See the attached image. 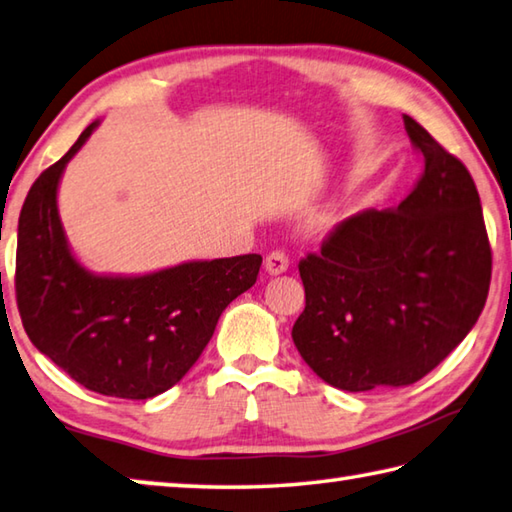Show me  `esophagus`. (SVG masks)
<instances>
[{
  "mask_svg": "<svg viewBox=\"0 0 512 512\" xmlns=\"http://www.w3.org/2000/svg\"><path fill=\"white\" fill-rule=\"evenodd\" d=\"M264 266H266L268 275H282L288 268V255L284 253V250H273V253L266 255Z\"/></svg>",
  "mask_w": 512,
  "mask_h": 512,
  "instance_id": "34e87169",
  "label": "esophagus"
}]
</instances>
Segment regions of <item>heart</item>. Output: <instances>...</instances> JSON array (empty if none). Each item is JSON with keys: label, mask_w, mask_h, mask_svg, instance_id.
Returning <instances> with one entry per match:
<instances>
[{"label": "heart", "mask_w": 512, "mask_h": 512, "mask_svg": "<svg viewBox=\"0 0 512 512\" xmlns=\"http://www.w3.org/2000/svg\"><path fill=\"white\" fill-rule=\"evenodd\" d=\"M333 221H336V212H327V215L322 217V224H333Z\"/></svg>", "instance_id": "obj_1"}]
</instances>
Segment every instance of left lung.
Wrapping results in <instances>:
<instances>
[{
  "label": "left lung",
  "instance_id": "8db88e82",
  "mask_svg": "<svg viewBox=\"0 0 512 512\" xmlns=\"http://www.w3.org/2000/svg\"><path fill=\"white\" fill-rule=\"evenodd\" d=\"M423 174L398 208L365 210L300 262L306 306L293 342L315 374L345 392L421 380L483 311L492 253L477 185L414 118Z\"/></svg>",
  "mask_w": 512,
  "mask_h": 512
}]
</instances>
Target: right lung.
Returning a JSON list of instances; mask_svg holds the SVG:
<instances>
[{
  "label": "right lung",
  "mask_w": 512,
  "mask_h": 512,
  "mask_svg": "<svg viewBox=\"0 0 512 512\" xmlns=\"http://www.w3.org/2000/svg\"><path fill=\"white\" fill-rule=\"evenodd\" d=\"M31 185L17 226L15 295L26 336L91 392L145 401L188 374L219 315L257 282L262 255L185 262L147 275H96L73 257L58 212L67 163Z\"/></svg>",
  "instance_id": "1"
}]
</instances>
